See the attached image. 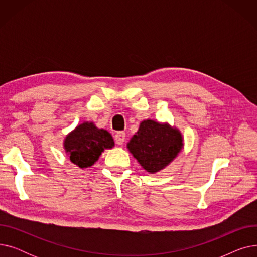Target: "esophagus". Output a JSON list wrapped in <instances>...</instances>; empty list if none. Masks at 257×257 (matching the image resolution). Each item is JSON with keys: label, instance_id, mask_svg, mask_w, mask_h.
Returning <instances> with one entry per match:
<instances>
[{"label": "esophagus", "instance_id": "esophagus-1", "mask_svg": "<svg viewBox=\"0 0 257 257\" xmlns=\"http://www.w3.org/2000/svg\"><path fill=\"white\" fill-rule=\"evenodd\" d=\"M125 139H126V133L123 132V131H118L115 133L114 136V140H115V143L117 145H123L124 142H125Z\"/></svg>", "mask_w": 257, "mask_h": 257}]
</instances>
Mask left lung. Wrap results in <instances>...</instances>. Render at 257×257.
Masks as SVG:
<instances>
[{
  "instance_id": "obj_1",
  "label": "left lung",
  "mask_w": 257,
  "mask_h": 257,
  "mask_svg": "<svg viewBox=\"0 0 257 257\" xmlns=\"http://www.w3.org/2000/svg\"><path fill=\"white\" fill-rule=\"evenodd\" d=\"M182 136L176 128L152 119L142 121L127 147L149 173L166 168L182 149Z\"/></svg>"
}]
</instances>
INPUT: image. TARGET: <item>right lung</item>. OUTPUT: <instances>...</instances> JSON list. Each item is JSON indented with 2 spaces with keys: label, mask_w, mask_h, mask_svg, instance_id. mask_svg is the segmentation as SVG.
Listing matches in <instances>:
<instances>
[{
  "label": "right lung",
  "mask_w": 257,
  "mask_h": 257,
  "mask_svg": "<svg viewBox=\"0 0 257 257\" xmlns=\"http://www.w3.org/2000/svg\"><path fill=\"white\" fill-rule=\"evenodd\" d=\"M113 146L110 133L98 129L93 123L77 126L64 140V149L71 161L81 169L91 167L105 149H111Z\"/></svg>",
  "instance_id": "1"
}]
</instances>
